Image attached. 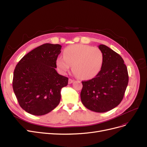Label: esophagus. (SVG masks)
<instances>
[{"instance_id": "1", "label": "esophagus", "mask_w": 147, "mask_h": 147, "mask_svg": "<svg viewBox=\"0 0 147 147\" xmlns=\"http://www.w3.org/2000/svg\"><path fill=\"white\" fill-rule=\"evenodd\" d=\"M74 81V79H69V80H68V84H72V83H73Z\"/></svg>"}]
</instances>
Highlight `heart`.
<instances>
[{"instance_id": "obj_1", "label": "heart", "mask_w": 147, "mask_h": 147, "mask_svg": "<svg viewBox=\"0 0 147 147\" xmlns=\"http://www.w3.org/2000/svg\"><path fill=\"white\" fill-rule=\"evenodd\" d=\"M104 56L97 47L85 44H74L63 50V56L56 59V65L61 72L65 74L72 65L75 74L82 79L95 77L103 65Z\"/></svg>"}]
</instances>
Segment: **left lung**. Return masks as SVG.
<instances>
[{
    "instance_id": "obj_1",
    "label": "left lung",
    "mask_w": 147,
    "mask_h": 147,
    "mask_svg": "<svg viewBox=\"0 0 147 147\" xmlns=\"http://www.w3.org/2000/svg\"><path fill=\"white\" fill-rule=\"evenodd\" d=\"M98 48L104 56L103 65L94 78L82 81L80 98L87 109L102 113L113 109L122 101L129 75L119 54L103 44Z\"/></svg>"
}]
</instances>
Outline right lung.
Segmentation results:
<instances>
[{"instance_id": "add662e5", "label": "right lung", "mask_w": 147, "mask_h": 147, "mask_svg": "<svg viewBox=\"0 0 147 147\" xmlns=\"http://www.w3.org/2000/svg\"><path fill=\"white\" fill-rule=\"evenodd\" d=\"M61 47L59 44H42L24 56L17 64L12 88L19 105L28 113L43 115L59 105L61 89L68 82V78L56 71Z\"/></svg>"}]
</instances>
